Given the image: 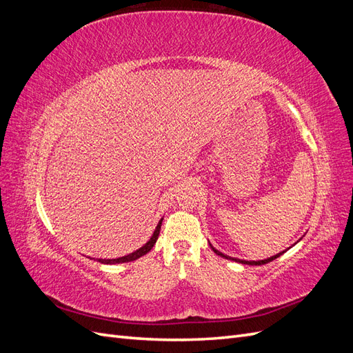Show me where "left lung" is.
Segmentation results:
<instances>
[{
  "mask_svg": "<svg viewBox=\"0 0 353 353\" xmlns=\"http://www.w3.org/2000/svg\"><path fill=\"white\" fill-rule=\"evenodd\" d=\"M302 240V239H301ZM210 244V243H209ZM296 244V243H294ZM293 244V245H294ZM210 248H212V250L215 252L218 256H221V258H225V259H230V261H234V262H239V263H243V265H265V263H268V262H271V261H274V259H276V258H280V256L284 253V252H287L288 249H285V250H283V252H280V253H276V254H274V256H271V258H266V259H262V261H243V259H239V258H231V256H228V254H225V253H222V252H219V250H216L215 248H213V245L210 244Z\"/></svg>",
  "mask_w": 353,
  "mask_h": 353,
  "instance_id": "8db88e82",
  "label": "left lung"
}]
</instances>
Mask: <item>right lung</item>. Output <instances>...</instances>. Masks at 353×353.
Returning a JSON list of instances; mask_svg holds the SVG:
<instances>
[{
    "mask_svg": "<svg viewBox=\"0 0 353 353\" xmlns=\"http://www.w3.org/2000/svg\"><path fill=\"white\" fill-rule=\"evenodd\" d=\"M162 221H163V218L159 221L157 227H156L154 232L152 234L150 240H148L144 245H141L140 249H137L135 252H132V253H130V254H126V256H121V258H116V259H97V261H99L100 263H105V265H114V263H125V262H132V261L140 259L141 256H144L145 253H148V252H150V250L153 249V245L156 244L157 237H159V234H160V227H162Z\"/></svg>",
    "mask_w": 353,
    "mask_h": 353,
    "instance_id": "right-lung-1",
    "label": "right lung"
}]
</instances>
